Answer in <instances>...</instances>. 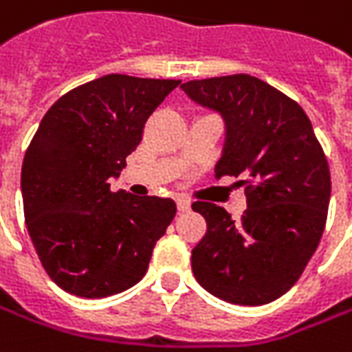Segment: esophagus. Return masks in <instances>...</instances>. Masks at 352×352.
<instances>
[{"label":"esophagus","instance_id":"34e87169","mask_svg":"<svg viewBox=\"0 0 352 352\" xmlns=\"http://www.w3.org/2000/svg\"><path fill=\"white\" fill-rule=\"evenodd\" d=\"M177 208H179V212H187L190 210V200H187L185 197H177Z\"/></svg>","mask_w":352,"mask_h":352}]
</instances>
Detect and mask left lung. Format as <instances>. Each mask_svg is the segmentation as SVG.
Masks as SVG:
<instances>
[{"instance_id":"1","label":"left lung","mask_w":352,"mask_h":352,"mask_svg":"<svg viewBox=\"0 0 352 352\" xmlns=\"http://www.w3.org/2000/svg\"><path fill=\"white\" fill-rule=\"evenodd\" d=\"M181 89L226 120L216 179L239 177L248 210L230 218L212 202H192L206 234L192 249L199 285L237 306H263L296 285L320 245L331 175L304 109L248 74L192 79Z\"/></svg>"}]
</instances>
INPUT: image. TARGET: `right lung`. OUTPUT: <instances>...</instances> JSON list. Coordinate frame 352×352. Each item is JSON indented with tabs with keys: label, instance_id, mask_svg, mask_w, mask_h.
<instances>
[{
	"label": "right lung",
	"instance_id": "right-lung-1",
	"mask_svg": "<svg viewBox=\"0 0 352 352\" xmlns=\"http://www.w3.org/2000/svg\"><path fill=\"white\" fill-rule=\"evenodd\" d=\"M179 79L109 74L67 91L38 124L21 169L25 222L56 285L81 298L142 280L175 218L171 199L111 190L153 111Z\"/></svg>",
	"mask_w": 352,
	"mask_h": 352
}]
</instances>
